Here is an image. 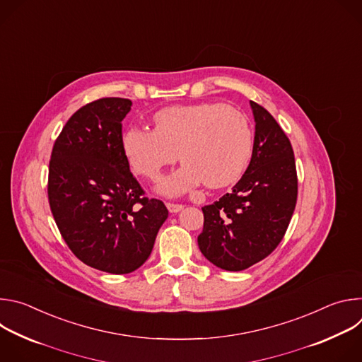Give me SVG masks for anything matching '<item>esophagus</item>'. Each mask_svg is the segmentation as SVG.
<instances>
[{"label":"esophagus","instance_id":"1","mask_svg":"<svg viewBox=\"0 0 362 362\" xmlns=\"http://www.w3.org/2000/svg\"><path fill=\"white\" fill-rule=\"evenodd\" d=\"M166 206H168V209H169V212H170V214H177L179 211H182V209H183V204H179V203L168 202V203H166Z\"/></svg>","mask_w":362,"mask_h":362}]
</instances>
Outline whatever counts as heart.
Listing matches in <instances>:
<instances>
[{
	"label": "heart",
	"mask_w": 362,
	"mask_h": 362,
	"mask_svg": "<svg viewBox=\"0 0 362 362\" xmlns=\"http://www.w3.org/2000/svg\"><path fill=\"white\" fill-rule=\"evenodd\" d=\"M154 130L129 129L122 147L133 170L158 180L166 166L185 163L160 190L179 194L197 183L223 187L246 168L252 153V132L246 117L222 103L172 106L153 116Z\"/></svg>",
	"instance_id": "heart-1"
}]
</instances>
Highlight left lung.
Returning a JSON list of instances; mask_svg holds the SVG:
<instances>
[{"mask_svg": "<svg viewBox=\"0 0 362 362\" xmlns=\"http://www.w3.org/2000/svg\"><path fill=\"white\" fill-rule=\"evenodd\" d=\"M255 140L250 163L233 186L203 206L197 245L206 259L225 271H243L269 256L285 236L298 197L292 144L271 116L250 101Z\"/></svg>", "mask_w": 362, "mask_h": 362, "instance_id": "8db88e82", "label": "left lung"}]
</instances>
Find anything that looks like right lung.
Returning a JSON list of instances; mask_svg holds the SVG:
<instances>
[{"instance_id": "1", "label": "right lung", "mask_w": 362, "mask_h": 362, "mask_svg": "<svg viewBox=\"0 0 362 362\" xmlns=\"http://www.w3.org/2000/svg\"><path fill=\"white\" fill-rule=\"evenodd\" d=\"M130 107L129 98L105 97L78 109L59 134L48 168L49 209L67 246L86 265L116 275L147 261L169 215L130 172L122 147Z\"/></svg>"}]
</instances>
